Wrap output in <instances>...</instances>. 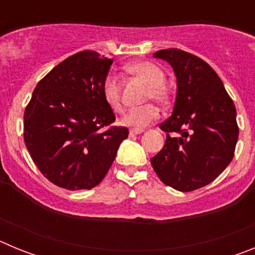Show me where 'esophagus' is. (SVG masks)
<instances>
[{
	"instance_id": "1",
	"label": "esophagus",
	"mask_w": 255,
	"mask_h": 255,
	"mask_svg": "<svg viewBox=\"0 0 255 255\" xmlns=\"http://www.w3.org/2000/svg\"><path fill=\"white\" fill-rule=\"evenodd\" d=\"M143 131H144L143 129H131V130H130V131H129V134L131 135V136H132V135L141 134V132H143Z\"/></svg>"
}]
</instances>
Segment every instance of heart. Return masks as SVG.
Here are the masks:
<instances>
[{
  "instance_id": "1",
  "label": "heart",
  "mask_w": 255,
  "mask_h": 255,
  "mask_svg": "<svg viewBox=\"0 0 255 255\" xmlns=\"http://www.w3.org/2000/svg\"><path fill=\"white\" fill-rule=\"evenodd\" d=\"M129 71L140 78L149 87L148 98H152L158 103H167L170 94L167 88L163 85L166 80L163 70L148 61H139L130 65ZM102 96L112 111H121L123 106H121L120 96V80L115 73L107 74L103 80ZM157 117H158V108L154 105H144L140 107L130 108L129 111L123 115L120 123L132 129H143L153 123Z\"/></svg>"
}]
</instances>
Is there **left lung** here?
Returning <instances> with one entry per match:
<instances>
[{
    "label": "left lung",
    "mask_w": 255,
    "mask_h": 255,
    "mask_svg": "<svg viewBox=\"0 0 255 255\" xmlns=\"http://www.w3.org/2000/svg\"><path fill=\"white\" fill-rule=\"evenodd\" d=\"M153 57L171 65L177 91L172 115L159 125L166 141L150 163L166 185L197 190L233 161L239 136L235 105L202 58L177 48L161 49Z\"/></svg>",
    "instance_id": "left-lung-1"
}]
</instances>
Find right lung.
Listing matches in <instances>:
<instances>
[{"instance_id":"right-lung-1","label":"right lung","mask_w":255,"mask_h":255,"mask_svg":"<svg viewBox=\"0 0 255 255\" xmlns=\"http://www.w3.org/2000/svg\"><path fill=\"white\" fill-rule=\"evenodd\" d=\"M111 65L94 51L70 56L38 83L26 106V148L43 176L60 188L98 185L129 135L126 128L101 130L115 121L102 96Z\"/></svg>"}]
</instances>
